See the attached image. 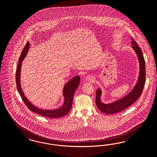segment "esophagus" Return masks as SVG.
<instances>
[{
	"mask_svg": "<svg viewBox=\"0 0 157 157\" xmlns=\"http://www.w3.org/2000/svg\"><path fill=\"white\" fill-rule=\"evenodd\" d=\"M86 80L87 81H89V82H93L94 81V77L91 75H88V76L86 77Z\"/></svg>",
	"mask_w": 157,
	"mask_h": 157,
	"instance_id": "34e87169",
	"label": "esophagus"
}]
</instances>
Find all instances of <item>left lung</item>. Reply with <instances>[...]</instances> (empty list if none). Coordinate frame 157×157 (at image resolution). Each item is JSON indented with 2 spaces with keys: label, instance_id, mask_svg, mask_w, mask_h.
<instances>
[{
  "label": "left lung",
  "instance_id": "left-lung-1",
  "mask_svg": "<svg viewBox=\"0 0 157 157\" xmlns=\"http://www.w3.org/2000/svg\"><path fill=\"white\" fill-rule=\"evenodd\" d=\"M131 43L132 44V47L133 48L134 51L136 53L139 62L140 71L138 82L132 91L129 93L128 95L120 100H117L114 102L108 104H105L101 102L100 99L101 91L100 89H97V90L96 91L95 104L98 109L106 114H114L127 109L131 105L133 104L140 97L142 93L143 87L146 82L145 61L140 48L138 46L137 43H136L132 37H131Z\"/></svg>",
  "mask_w": 157,
  "mask_h": 157
}]
</instances>
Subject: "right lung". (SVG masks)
I'll use <instances>...</instances> for the list:
<instances>
[{"mask_svg": "<svg viewBox=\"0 0 157 157\" xmlns=\"http://www.w3.org/2000/svg\"><path fill=\"white\" fill-rule=\"evenodd\" d=\"M29 48V43L27 42L24 47L21 55L19 58L18 64L17 68L16 71V85L18 91L19 95H21L22 100L24 101V103L26 105L29 109L37 114L43 116L44 117H47L49 118H58L62 117L63 116L66 115L71 109L73 97L75 94V92L76 89L79 86L80 78L79 76H76L72 78L71 80L68 82L66 85L64 86L63 89V94L64 97V103L62 107L59 109L56 110H42L37 108L33 105L28 100L24 95V92L21 87L20 83V73H21V64L24 60V58L26 56L27 53L28 52Z\"/></svg>", "mask_w": 157, "mask_h": 157, "instance_id": "obj_1", "label": "right lung"}]
</instances>
